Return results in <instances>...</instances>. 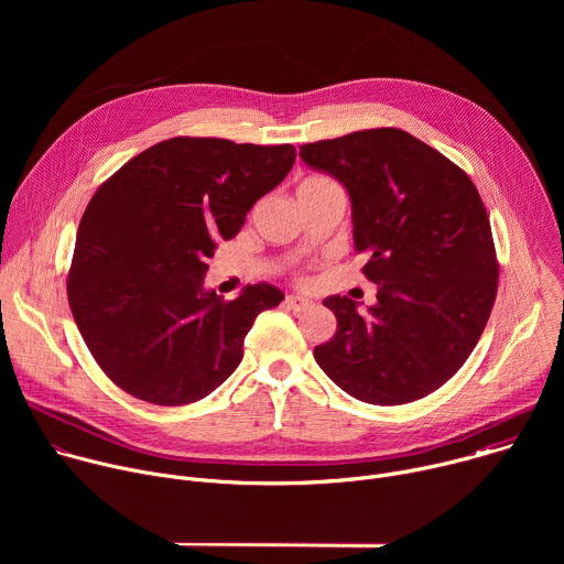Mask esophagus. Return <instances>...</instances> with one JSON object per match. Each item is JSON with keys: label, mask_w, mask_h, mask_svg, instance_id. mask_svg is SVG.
Listing matches in <instances>:
<instances>
[{"label": "esophagus", "mask_w": 564, "mask_h": 564, "mask_svg": "<svg viewBox=\"0 0 564 564\" xmlns=\"http://www.w3.org/2000/svg\"><path fill=\"white\" fill-rule=\"evenodd\" d=\"M285 305L290 307V310H307V307H312V299H307V296H301V294H288L285 296Z\"/></svg>", "instance_id": "obj_1"}]
</instances>
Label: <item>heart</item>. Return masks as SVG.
I'll return each mask as SVG.
<instances>
[{"label": "heart", "instance_id": "1", "mask_svg": "<svg viewBox=\"0 0 564 564\" xmlns=\"http://www.w3.org/2000/svg\"><path fill=\"white\" fill-rule=\"evenodd\" d=\"M324 183H330V181L328 178H321V176H310V178L301 181L296 192H303V189H310V187H316V185H324Z\"/></svg>", "mask_w": 564, "mask_h": 564}]
</instances>
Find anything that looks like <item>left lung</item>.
<instances>
[{
    "label": "left lung",
    "mask_w": 564,
    "mask_h": 564,
    "mask_svg": "<svg viewBox=\"0 0 564 564\" xmlns=\"http://www.w3.org/2000/svg\"><path fill=\"white\" fill-rule=\"evenodd\" d=\"M299 155L348 189L355 248L379 285L368 310L339 294L324 301L337 335L314 348L316 364L366 404L431 394L473 352L498 292L491 223L473 181L394 127L307 142Z\"/></svg>",
    "instance_id": "8db88e82"
}]
</instances>
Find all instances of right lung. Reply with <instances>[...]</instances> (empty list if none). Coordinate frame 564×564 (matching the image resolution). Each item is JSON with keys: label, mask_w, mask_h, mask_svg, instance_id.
<instances>
[{"label": "right lung", "mask_w": 564, "mask_h": 564, "mask_svg": "<svg viewBox=\"0 0 564 564\" xmlns=\"http://www.w3.org/2000/svg\"><path fill=\"white\" fill-rule=\"evenodd\" d=\"M292 144L170 138L122 165L77 227L66 294L105 375L158 406L216 390L243 359L254 318L283 301L268 283L234 301L205 290L218 240L292 170Z\"/></svg>", "instance_id": "obj_1"}]
</instances>
